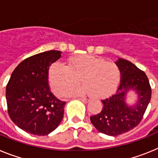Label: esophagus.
Segmentation results:
<instances>
[{"label": "esophagus", "mask_w": 158, "mask_h": 158, "mask_svg": "<svg viewBox=\"0 0 158 158\" xmlns=\"http://www.w3.org/2000/svg\"><path fill=\"white\" fill-rule=\"evenodd\" d=\"M78 100H81V101H82V102H84V103H88V102L89 101V100H87V99H85V98H78Z\"/></svg>", "instance_id": "esophagus-1"}]
</instances>
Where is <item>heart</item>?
Returning a JSON list of instances; mask_svg holds the SVG:
<instances>
[{"instance_id": "heart-1", "label": "heart", "mask_w": 158, "mask_h": 158, "mask_svg": "<svg viewBox=\"0 0 158 158\" xmlns=\"http://www.w3.org/2000/svg\"><path fill=\"white\" fill-rule=\"evenodd\" d=\"M120 70L113 62L93 55H77L69 58L68 66L59 62L49 69V81L53 92L61 95L81 82L83 85L68 89L64 96L92 95L96 99L111 96L120 82Z\"/></svg>"}]
</instances>
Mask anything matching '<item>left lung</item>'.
Listing matches in <instances>:
<instances>
[{
	"instance_id": "obj_1",
	"label": "left lung",
	"mask_w": 158,
	"mask_h": 158,
	"mask_svg": "<svg viewBox=\"0 0 158 158\" xmlns=\"http://www.w3.org/2000/svg\"><path fill=\"white\" fill-rule=\"evenodd\" d=\"M115 63L120 70V84L116 93L102 100L101 112L90 117L96 130L109 136H117L134 129L141 122L151 99L147 76L132 62L118 58ZM134 91L137 100L133 106L126 102V95Z\"/></svg>"
}]
</instances>
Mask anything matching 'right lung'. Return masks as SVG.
<instances>
[{
	"label": "right lung",
	"instance_id": "right-lung-1",
	"mask_svg": "<svg viewBox=\"0 0 158 158\" xmlns=\"http://www.w3.org/2000/svg\"><path fill=\"white\" fill-rule=\"evenodd\" d=\"M61 54L49 51L26 58L14 69L6 86L9 117L31 135H49L63 118L65 102L54 96L48 83L49 68Z\"/></svg>",
	"mask_w": 158,
	"mask_h": 158
}]
</instances>
